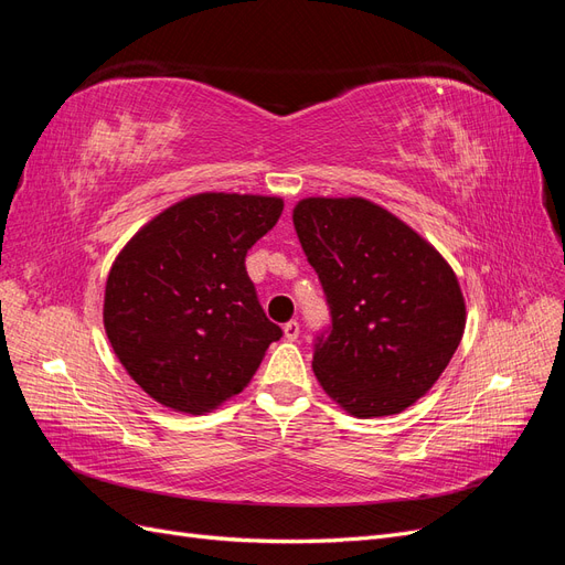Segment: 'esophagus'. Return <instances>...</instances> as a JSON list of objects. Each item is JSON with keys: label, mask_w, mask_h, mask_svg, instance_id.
Wrapping results in <instances>:
<instances>
[{"label": "esophagus", "mask_w": 565, "mask_h": 565, "mask_svg": "<svg viewBox=\"0 0 565 565\" xmlns=\"http://www.w3.org/2000/svg\"><path fill=\"white\" fill-rule=\"evenodd\" d=\"M285 337H287L289 341H295V339L299 337V322H297V320L285 322Z\"/></svg>", "instance_id": "34e87169"}]
</instances>
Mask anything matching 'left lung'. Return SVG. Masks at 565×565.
<instances>
[{"label":"left lung","instance_id":"left-lung-1","mask_svg":"<svg viewBox=\"0 0 565 565\" xmlns=\"http://www.w3.org/2000/svg\"><path fill=\"white\" fill-rule=\"evenodd\" d=\"M292 218L330 311L313 339L320 386L355 417L401 413L434 386L465 334L452 268L363 198L301 200Z\"/></svg>","mask_w":565,"mask_h":565}]
</instances>
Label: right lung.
Returning a JSON list of instances; mask_svg holds the SVG:
<instances>
[{"mask_svg":"<svg viewBox=\"0 0 565 565\" xmlns=\"http://www.w3.org/2000/svg\"><path fill=\"white\" fill-rule=\"evenodd\" d=\"M280 214V198L202 193L164 210L119 252L106 334L150 398L200 415L254 377L282 330L266 318L245 256Z\"/></svg>","mask_w":565,"mask_h":565,"instance_id":"add662e5","label":"right lung"}]
</instances>
